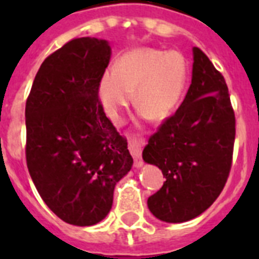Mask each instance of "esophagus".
I'll list each match as a JSON object with an SVG mask.
<instances>
[{"label": "esophagus", "mask_w": 259, "mask_h": 259, "mask_svg": "<svg viewBox=\"0 0 259 259\" xmlns=\"http://www.w3.org/2000/svg\"><path fill=\"white\" fill-rule=\"evenodd\" d=\"M144 141L140 138H130L129 140V150L134 158V166L136 168H141L142 166V158H141V149Z\"/></svg>", "instance_id": "1"}]
</instances>
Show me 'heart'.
Wrapping results in <instances>:
<instances>
[{"instance_id":"obj_1","label":"heart","mask_w":259,"mask_h":259,"mask_svg":"<svg viewBox=\"0 0 259 259\" xmlns=\"http://www.w3.org/2000/svg\"><path fill=\"white\" fill-rule=\"evenodd\" d=\"M187 63L176 51L141 48L125 54L114 71H106L98 86L106 114L121 122L136 93V106L152 121H162L180 103L187 84Z\"/></svg>"}]
</instances>
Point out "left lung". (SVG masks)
<instances>
[{
  "instance_id": "8db88e82",
  "label": "left lung",
  "mask_w": 259,
  "mask_h": 259,
  "mask_svg": "<svg viewBox=\"0 0 259 259\" xmlns=\"http://www.w3.org/2000/svg\"><path fill=\"white\" fill-rule=\"evenodd\" d=\"M235 114L223 75L193 48L192 82L176 113L150 136L142 158L165 181L148 199L154 217L168 223L191 221L217 200L229 179Z\"/></svg>"
}]
</instances>
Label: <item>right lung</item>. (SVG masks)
<instances>
[{"label": "right lung", "mask_w": 259, "mask_h": 259, "mask_svg": "<svg viewBox=\"0 0 259 259\" xmlns=\"http://www.w3.org/2000/svg\"><path fill=\"white\" fill-rule=\"evenodd\" d=\"M110 56L106 40L72 38L42 62L26 99L29 175L51 211L74 226L109 213L114 187L133 165L98 97Z\"/></svg>", "instance_id": "1"}]
</instances>
